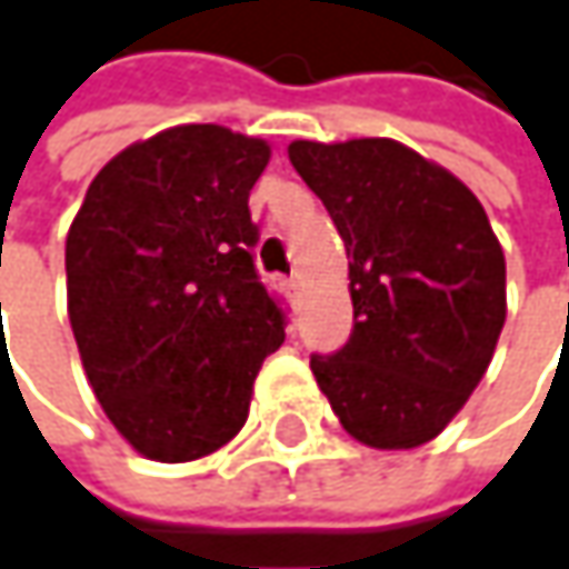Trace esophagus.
<instances>
[{
	"label": "esophagus",
	"mask_w": 569,
	"mask_h": 569,
	"mask_svg": "<svg viewBox=\"0 0 569 569\" xmlns=\"http://www.w3.org/2000/svg\"><path fill=\"white\" fill-rule=\"evenodd\" d=\"M299 277H289V280H286V292H289V296H292V299H296V296H299Z\"/></svg>",
	"instance_id": "obj_1"
}]
</instances>
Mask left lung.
<instances>
[{
    "label": "left lung",
    "mask_w": 569,
    "mask_h": 569,
    "mask_svg": "<svg viewBox=\"0 0 569 569\" xmlns=\"http://www.w3.org/2000/svg\"><path fill=\"white\" fill-rule=\"evenodd\" d=\"M348 250L355 329L312 375L341 427L375 449L442 433L505 326V253L479 198L393 139L289 146Z\"/></svg>",
    "instance_id": "1"
}]
</instances>
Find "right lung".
Returning a JSON list of instances; mask_svg holds the SVG:
<instances>
[{"label":"right lung","instance_id":"right-lung-1","mask_svg":"<svg viewBox=\"0 0 569 569\" xmlns=\"http://www.w3.org/2000/svg\"><path fill=\"white\" fill-rule=\"evenodd\" d=\"M270 146L191 123L123 149L68 233V316L87 381L136 452L188 462L247 420L283 302L260 283L250 188Z\"/></svg>","mask_w":569,"mask_h":569}]
</instances>
